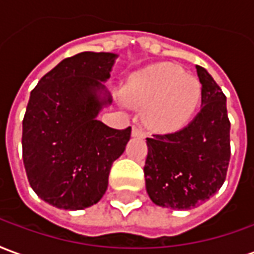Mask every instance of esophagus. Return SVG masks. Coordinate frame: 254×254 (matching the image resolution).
Segmentation results:
<instances>
[{
	"label": "esophagus",
	"instance_id": "esophagus-1",
	"mask_svg": "<svg viewBox=\"0 0 254 254\" xmlns=\"http://www.w3.org/2000/svg\"><path fill=\"white\" fill-rule=\"evenodd\" d=\"M132 134L134 137H144V136H145V130H144L140 125H134V127H133Z\"/></svg>",
	"mask_w": 254,
	"mask_h": 254
}]
</instances>
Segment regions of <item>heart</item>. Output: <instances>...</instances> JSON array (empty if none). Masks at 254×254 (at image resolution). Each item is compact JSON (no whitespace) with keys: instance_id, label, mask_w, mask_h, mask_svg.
<instances>
[{"instance_id":"heart-1","label":"heart","mask_w":254,"mask_h":254,"mask_svg":"<svg viewBox=\"0 0 254 254\" xmlns=\"http://www.w3.org/2000/svg\"><path fill=\"white\" fill-rule=\"evenodd\" d=\"M129 102L145 106L151 127L160 132H174L185 127L201 99V85L194 76L178 65L160 63L137 72L125 91Z\"/></svg>"}]
</instances>
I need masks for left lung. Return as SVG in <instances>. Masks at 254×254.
<instances>
[{
	"mask_svg": "<svg viewBox=\"0 0 254 254\" xmlns=\"http://www.w3.org/2000/svg\"><path fill=\"white\" fill-rule=\"evenodd\" d=\"M196 69L200 113L178 132L147 138V193L156 205L171 209H190L213 196L226 180L231 154L226 96L204 67Z\"/></svg>",
	"mask_w": 254,
	"mask_h": 254,
	"instance_id": "1",
	"label": "left lung"
}]
</instances>
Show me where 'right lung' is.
<instances>
[{
    "mask_svg": "<svg viewBox=\"0 0 254 254\" xmlns=\"http://www.w3.org/2000/svg\"><path fill=\"white\" fill-rule=\"evenodd\" d=\"M113 53H78L46 73L31 91L23 120V160L38 196L61 209H84L99 201L113 162L132 127L113 129L99 121L111 105L102 81L110 77Z\"/></svg>",
    "mask_w": 254,
    "mask_h": 254,
    "instance_id": "right-lung-1",
    "label": "right lung"
}]
</instances>
